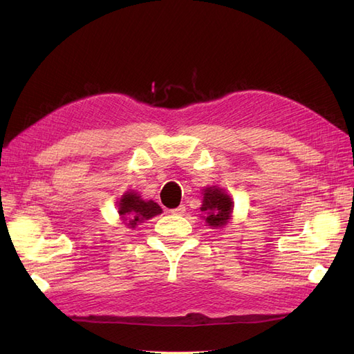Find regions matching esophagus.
<instances>
[{
	"instance_id": "obj_1",
	"label": "esophagus",
	"mask_w": 354,
	"mask_h": 354,
	"mask_svg": "<svg viewBox=\"0 0 354 354\" xmlns=\"http://www.w3.org/2000/svg\"><path fill=\"white\" fill-rule=\"evenodd\" d=\"M185 211H186V207H185V205H178L177 208H173L169 212L174 214V216H183Z\"/></svg>"
}]
</instances>
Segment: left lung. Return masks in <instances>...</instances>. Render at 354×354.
Here are the masks:
<instances>
[{"instance_id": "obj_1", "label": "left lung", "mask_w": 354, "mask_h": 354, "mask_svg": "<svg viewBox=\"0 0 354 354\" xmlns=\"http://www.w3.org/2000/svg\"><path fill=\"white\" fill-rule=\"evenodd\" d=\"M201 211L203 212V220L212 229L226 226L232 218L233 202L232 198L217 186L203 189V201Z\"/></svg>"}]
</instances>
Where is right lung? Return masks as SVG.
Masks as SVG:
<instances>
[{
  "label": "right lung",
  "instance_id": "1",
  "mask_svg": "<svg viewBox=\"0 0 354 354\" xmlns=\"http://www.w3.org/2000/svg\"><path fill=\"white\" fill-rule=\"evenodd\" d=\"M118 212H120L124 223L128 221L129 223L125 224L134 229L138 223H143L145 220L152 218L162 212V208L153 201H143L140 195L131 190L122 195Z\"/></svg>",
  "mask_w": 354,
  "mask_h": 354
}]
</instances>
